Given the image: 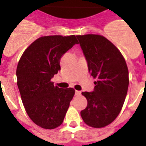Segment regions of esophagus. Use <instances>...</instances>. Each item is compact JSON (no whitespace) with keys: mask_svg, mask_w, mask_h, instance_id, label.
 <instances>
[{"mask_svg":"<svg viewBox=\"0 0 146 146\" xmlns=\"http://www.w3.org/2000/svg\"><path fill=\"white\" fill-rule=\"evenodd\" d=\"M81 95V92L80 91H78V90H76L75 91V96H79Z\"/></svg>","mask_w":146,"mask_h":146,"instance_id":"34e87169","label":"esophagus"}]
</instances>
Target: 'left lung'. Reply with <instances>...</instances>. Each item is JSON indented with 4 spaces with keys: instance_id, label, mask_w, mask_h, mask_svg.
Returning a JSON list of instances; mask_svg holds the SVG:
<instances>
[{
    "instance_id": "1",
    "label": "left lung",
    "mask_w": 146,
    "mask_h": 146,
    "mask_svg": "<svg viewBox=\"0 0 146 146\" xmlns=\"http://www.w3.org/2000/svg\"><path fill=\"white\" fill-rule=\"evenodd\" d=\"M79 40L95 88L92 92H83L87 100L80 115L87 125L95 128L110 125L119 115L127 95L128 68L120 50L103 36H76Z\"/></svg>"
}]
</instances>
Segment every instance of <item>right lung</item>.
Returning <instances> with one entry per match:
<instances>
[{
	"mask_svg": "<svg viewBox=\"0 0 146 146\" xmlns=\"http://www.w3.org/2000/svg\"><path fill=\"white\" fill-rule=\"evenodd\" d=\"M78 44L74 35L39 37L24 51L16 69L17 85L30 119L44 129H54L64 120L73 88L54 86L51 78L60 70L62 55Z\"/></svg>",
	"mask_w": 146,
	"mask_h": 146,
	"instance_id": "add662e5",
	"label": "right lung"
}]
</instances>
